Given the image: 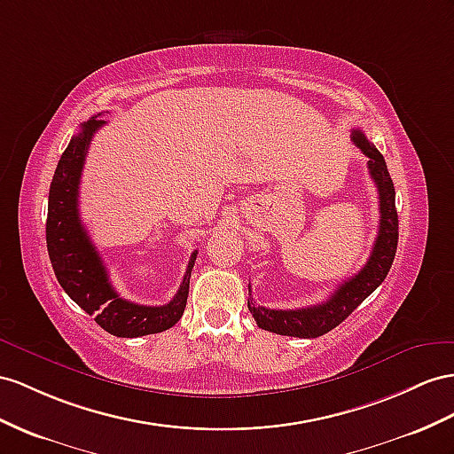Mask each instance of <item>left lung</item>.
Listing matches in <instances>:
<instances>
[{"mask_svg":"<svg viewBox=\"0 0 454 454\" xmlns=\"http://www.w3.org/2000/svg\"><path fill=\"white\" fill-rule=\"evenodd\" d=\"M351 139L355 145L368 157V172L376 182L380 193V230L374 247H372L370 259L364 269L358 274L343 282L328 301L320 305L295 310H274L254 305L253 297L247 299V307L257 322V326L280 335H292V338H320L351 315V312L363 303V301L374 292V289L386 280L391 269L395 251L399 241V218L395 208V188L386 165V159L368 142L363 130H353ZM251 295V286H249Z\"/></svg>","mask_w":454,"mask_h":454,"instance_id":"left-lung-1","label":"left lung"}]
</instances>
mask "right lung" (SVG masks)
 I'll return each mask as SVG.
<instances>
[{
	"instance_id": "obj_1",
	"label": "right lung",
	"mask_w": 454,
	"mask_h": 454,
	"mask_svg": "<svg viewBox=\"0 0 454 454\" xmlns=\"http://www.w3.org/2000/svg\"><path fill=\"white\" fill-rule=\"evenodd\" d=\"M106 124L91 116L73 136L55 168L50 185L45 239L53 272L65 294L94 317L99 326L116 338H139L172 328L182 315L190 294V276L197 251L192 253L178 294L160 307L137 305L122 299L109 282V274L91 243L78 213V188L91 137Z\"/></svg>"
}]
</instances>
